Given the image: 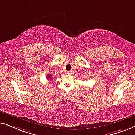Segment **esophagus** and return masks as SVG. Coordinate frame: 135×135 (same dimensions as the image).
<instances>
[{"label":"esophagus","instance_id":"esophagus-1","mask_svg":"<svg viewBox=\"0 0 135 135\" xmlns=\"http://www.w3.org/2000/svg\"><path fill=\"white\" fill-rule=\"evenodd\" d=\"M68 75H71V71H67V73Z\"/></svg>","mask_w":135,"mask_h":135}]
</instances>
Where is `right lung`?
Instances as JSON below:
<instances>
[{
  "instance_id": "1",
  "label": "right lung",
  "mask_w": 135,
  "mask_h": 135,
  "mask_svg": "<svg viewBox=\"0 0 135 135\" xmlns=\"http://www.w3.org/2000/svg\"><path fill=\"white\" fill-rule=\"evenodd\" d=\"M46 78L47 79H48V80H49H49H52V77H51V75H49V74H48V76H47V77H46Z\"/></svg>"
}]
</instances>
